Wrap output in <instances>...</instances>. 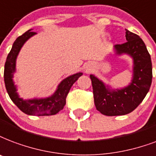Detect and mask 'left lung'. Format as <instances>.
Here are the masks:
<instances>
[{"label":"left lung","instance_id":"1","mask_svg":"<svg viewBox=\"0 0 156 156\" xmlns=\"http://www.w3.org/2000/svg\"><path fill=\"white\" fill-rule=\"evenodd\" d=\"M125 43L117 44V55L128 54L133 59L132 82L124 88L110 90L101 81L91 74L94 103L102 115H124L133 111L141 104L151 85L152 64L144 41L138 35L126 29Z\"/></svg>","mask_w":156,"mask_h":156}]
</instances>
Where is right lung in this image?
Masks as SVG:
<instances>
[{
	"label": "right lung",
	"instance_id": "right-lung-1",
	"mask_svg": "<svg viewBox=\"0 0 156 156\" xmlns=\"http://www.w3.org/2000/svg\"><path fill=\"white\" fill-rule=\"evenodd\" d=\"M32 29L27 31L23 35L20 36L15 41L10 51L7 55L6 61L5 64L4 80L6 91L9 98L21 111L28 115H53L63 110L66 103V97L71 87L78 80L82 73H78L68 77L59 83V86L52 96L43 99L23 100L19 97L16 92L17 89L13 82V75L15 72V62L19 52L23 45L31 37L35 35L36 33L32 32Z\"/></svg>",
	"mask_w": 156,
	"mask_h": 156
}]
</instances>
